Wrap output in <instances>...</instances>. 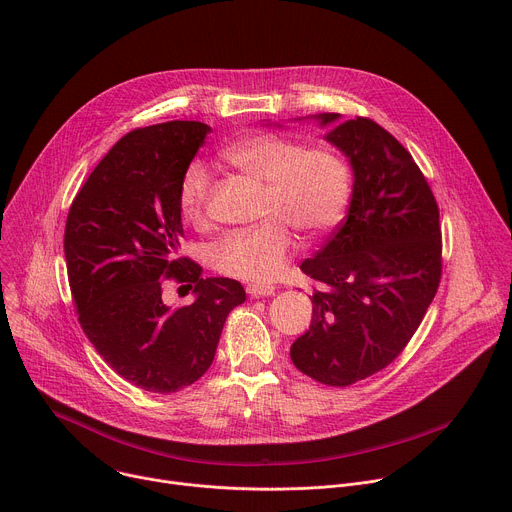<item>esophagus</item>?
Wrapping results in <instances>:
<instances>
[{"mask_svg":"<svg viewBox=\"0 0 512 512\" xmlns=\"http://www.w3.org/2000/svg\"><path fill=\"white\" fill-rule=\"evenodd\" d=\"M247 294L251 298H265V296H273L275 294V285H267V283H251L247 285Z\"/></svg>","mask_w":512,"mask_h":512,"instance_id":"obj_1","label":"esophagus"}]
</instances>
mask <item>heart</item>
Instances as JSON below:
<instances>
[{
    "mask_svg": "<svg viewBox=\"0 0 512 512\" xmlns=\"http://www.w3.org/2000/svg\"><path fill=\"white\" fill-rule=\"evenodd\" d=\"M225 160L239 172L265 184L259 204L263 223L231 231L208 249L210 265L223 275L269 283L277 279L294 251V235H328L348 208L352 166L332 145H308L277 133H255L225 150ZM210 174L192 162L178 184V206L192 225L204 223Z\"/></svg>",
    "mask_w": 512,
    "mask_h": 512,
    "instance_id": "obj_1",
    "label": "heart"
}]
</instances>
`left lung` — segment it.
<instances>
[{
    "label": "left lung",
    "mask_w": 512,
    "mask_h": 512,
    "mask_svg": "<svg viewBox=\"0 0 512 512\" xmlns=\"http://www.w3.org/2000/svg\"><path fill=\"white\" fill-rule=\"evenodd\" d=\"M332 125L326 141L354 174L344 223L300 269L322 283L310 330L289 348L314 381L348 387L391 364L419 328L442 279L440 208L411 154L369 117Z\"/></svg>",
    "instance_id": "8db88e82"
}]
</instances>
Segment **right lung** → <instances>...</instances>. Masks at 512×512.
Returning <instances> with one entry per match:
<instances>
[{
    "instance_id": "add662e5",
    "label": "right lung",
    "mask_w": 512,
    "mask_h": 512,
    "mask_svg": "<svg viewBox=\"0 0 512 512\" xmlns=\"http://www.w3.org/2000/svg\"><path fill=\"white\" fill-rule=\"evenodd\" d=\"M210 127L168 121L133 129L91 172L70 204L64 257L79 322L109 367L150 393H176L212 364L239 281L202 277L180 257L178 184ZM188 284L190 307L170 309L166 280Z\"/></svg>"
}]
</instances>
